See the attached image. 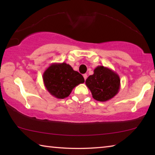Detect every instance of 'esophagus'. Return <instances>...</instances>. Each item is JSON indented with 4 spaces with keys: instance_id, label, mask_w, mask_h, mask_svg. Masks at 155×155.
Returning a JSON list of instances; mask_svg holds the SVG:
<instances>
[{
    "instance_id": "34e87169",
    "label": "esophagus",
    "mask_w": 155,
    "mask_h": 155,
    "mask_svg": "<svg viewBox=\"0 0 155 155\" xmlns=\"http://www.w3.org/2000/svg\"><path fill=\"white\" fill-rule=\"evenodd\" d=\"M83 78H84V79L86 80V79H87V75L86 74H83Z\"/></svg>"
}]
</instances>
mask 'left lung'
Masks as SVG:
<instances>
[{"label": "left lung", "instance_id": "obj_1", "mask_svg": "<svg viewBox=\"0 0 155 155\" xmlns=\"http://www.w3.org/2000/svg\"><path fill=\"white\" fill-rule=\"evenodd\" d=\"M93 98L100 102H106L117 95L120 88V78L116 72L109 68L98 65L85 81Z\"/></svg>", "mask_w": 155, "mask_h": 155}]
</instances>
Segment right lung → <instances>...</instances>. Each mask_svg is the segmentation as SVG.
Listing matches in <instances>:
<instances>
[{"mask_svg":"<svg viewBox=\"0 0 155 155\" xmlns=\"http://www.w3.org/2000/svg\"><path fill=\"white\" fill-rule=\"evenodd\" d=\"M43 81L52 96L64 99L69 96L76 86L85 82L82 75L66 63H53L44 71Z\"/></svg>","mask_w":155,"mask_h":155,"instance_id":"obj_1","label":"right lung"}]
</instances>
